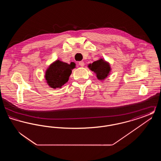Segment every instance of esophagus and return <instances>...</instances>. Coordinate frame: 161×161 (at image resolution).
<instances>
[{
  "mask_svg": "<svg viewBox=\"0 0 161 161\" xmlns=\"http://www.w3.org/2000/svg\"><path fill=\"white\" fill-rule=\"evenodd\" d=\"M78 64H79L80 66H81V67H83V66H84V61H80V62L78 63Z\"/></svg>",
  "mask_w": 161,
  "mask_h": 161,
  "instance_id": "1",
  "label": "esophagus"
}]
</instances>
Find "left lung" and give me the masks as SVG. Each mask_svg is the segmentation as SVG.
Returning a JSON list of instances; mask_svg holds the SVG:
<instances>
[{
    "mask_svg": "<svg viewBox=\"0 0 161 161\" xmlns=\"http://www.w3.org/2000/svg\"><path fill=\"white\" fill-rule=\"evenodd\" d=\"M88 68L97 75L99 80H104L107 78L111 71L110 65L108 62L103 58H100L88 65Z\"/></svg>",
    "mask_w": 161,
    "mask_h": 161,
    "instance_id": "obj_1",
    "label": "left lung"
}]
</instances>
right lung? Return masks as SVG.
<instances>
[{
  "label": "right lung",
  "mask_w": 161,
  "mask_h": 161,
  "mask_svg": "<svg viewBox=\"0 0 161 161\" xmlns=\"http://www.w3.org/2000/svg\"><path fill=\"white\" fill-rule=\"evenodd\" d=\"M75 68V64L63 62L57 60L49 65L45 72V80L48 86L53 88H61L66 83L72 73V70Z\"/></svg>",
  "instance_id": "add662e5"
}]
</instances>
